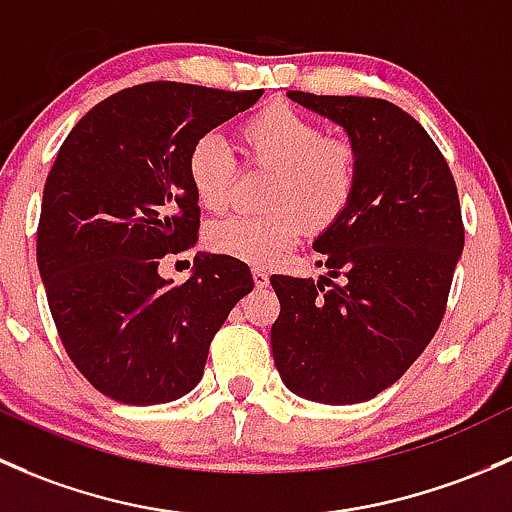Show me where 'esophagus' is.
Masks as SVG:
<instances>
[{
  "instance_id": "esophagus-1",
  "label": "esophagus",
  "mask_w": 512,
  "mask_h": 512,
  "mask_svg": "<svg viewBox=\"0 0 512 512\" xmlns=\"http://www.w3.org/2000/svg\"><path fill=\"white\" fill-rule=\"evenodd\" d=\"M251 276H254L256 288H266L268 286V273L263 271V268H254V271H251Z\"/></svg>"
}]
</instances>
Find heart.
<instances>
[{"mask_svg": "<svg viewBox=\"0 0 512 512\" xmlns=\"http://www.w3.org/2000/svg\"><path fill=\"white\" fill-rule=\"evenodd\" d=\"M244 165L268 172L261 214H236L207 231L209 249L221 256L268 266L303 234L333 229L352 204L360 182V150L350 138L323 135V128L293 105L271 103L236 130ZM239 162L224 142L204 135L187 155L194 199L207 212L229 204Z\"/></svg>", "mask_w": 512, "mask_h": 512, "instance_id": "b5f03b06", "label": "heart"}]
</instances>
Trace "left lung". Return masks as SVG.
Segmentation results:
<instances>
[{
  "label": "left lung",
  "mask_w": 512,
  "mask_h": 512,
  "mask_svg": "<svg viewBox=\"0 0 512 512\" xmlns=\"http://www.w3.org/2000/svg\"><path fill=\"white\" fill-rule=\"evenodd\" d=\"M288 98L347 130L360 182L342 219L313 244L328 276L271 278L281 300L273 360L298 397L367 402L414 365L444 318L463 251L456 182L429 133L389 100Z\"/></svg>",
  "instance_id": "obj_1"
}]
</instances>
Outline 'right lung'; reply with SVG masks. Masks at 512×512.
<instances>
[{"label": "right lung", "mask_w": 512, "mask_h": 512, "mask_svg": "<svg viewBox=\"0 0 512 512\" xmlns=\"http://www.w3.org/2000/svg\"><path fill=\"white\" fill-rule=\"evenodd\" d=\"M261 93L140 83L100 100L63 140L36 261L68 357L115 402L147 407L192 392L212 337L254 291L249 266L231 256H197L179 286L157 266L197 244L192 145Z\"/></svg>", "instance_id": "obj_1"}]
</instances>
